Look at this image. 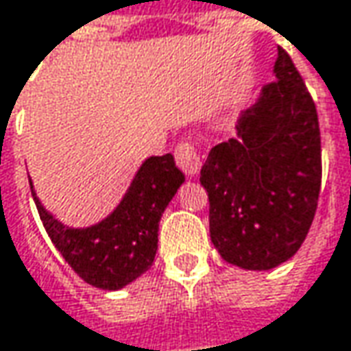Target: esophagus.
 I'll return each mask as SVG.
<instances>
[{
    "instance_id": "esophagus-1",
    "label": "esophagus",
    "mask_w": 351,
    "mask_h": 351,
    "mask_svg": "<svg viewBox=\"0 0 351 351\" xmlns=\"http://www.w3.org/2000/svg\"><path fill=\"white\" fill-rule=\"evenodd\" d=\"M176 163L178 167L188 176V178H195L199 173V167H202V160H199V154L195 152V147L188 143V141H182L176 145Z\"/></svg>"
}]
</instances>
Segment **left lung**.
<instances>
[{"label": "left lung", "mask_w": 351, "mask_h": 351, "mask_svg": "<svg viewBox=\"0 0 351 351\" xmlns=\"http://www.w3.org/2000/svg\"><path fill=\"white\" fill-rule=\"evenodd\" d=\"M274 75L241 113L238 136L212 147L199 171L215 250L228 263L256 271L278 267L300 250L322 186L317 112L284 49Z\"/></svg>", "instance_id": "left-lung-1"}]
</instances>
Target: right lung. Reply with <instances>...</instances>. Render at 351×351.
Wrapping results in <instances>:
<instances>
[{
    "label": "right lung",
    "mask_w": 351,
    "mask_h": 351,
    "mask_svg": "<svg viewBox=\"0 0 351 351\" xmlns=\"http://www.w3.org/2000/svg\"><path fill=\"white\" fill-rule=\"evenodd\" d=\"M186 176L171 154L152 156L139 165L121 202L108 217L88 228H69L56 219L32 195L47 236L89 286L101 289L125 288L147 271L158 252L160 219Z\"/></svg>",
    "instance_id": "1"
}]
</instances>
